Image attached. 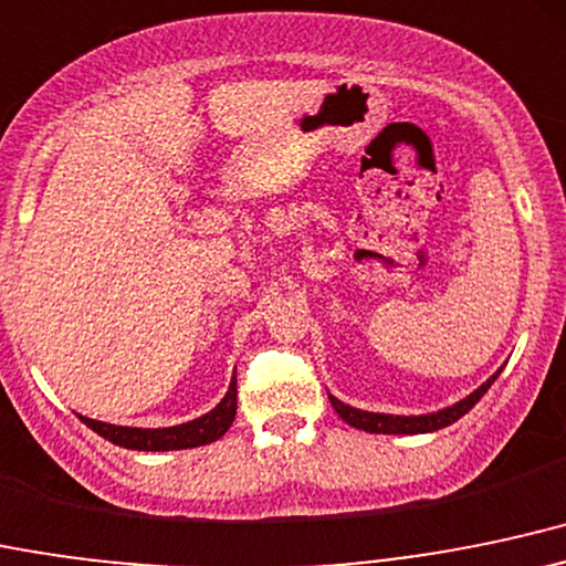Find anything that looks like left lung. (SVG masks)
<instances>
[{
  "label": "left lung",
  "instance_id": "left-lung-1",
  "mask_svg": "<svg viewBox=\"0 0 566 566\" xmlns=\"http://www.w3.org/2000/svg\"><path fill=\"white\" fill-rule=\"evenodd\" d=\"M500 374V371H497ZM497 374L494 377H489L484 385L475 387L468 398H462V401H457L454 406H447V409L441 411H433V415H420V417H398V415H374V411H364V409H353V406L342 403L339 398L328 396V401L336 409V415L342 417L347 424H353V428L358 430H366V433H387V436H415V433H433V430H441L447 428V424H452L460 420L462 415H468V411L473 409L475 403L481 401V396L492 387L494 379H497Z\"/></svg>",
  "mask_w": 566,
  "mask_h": 566
}]
</instances>
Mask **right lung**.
I'll use <instances>...</instances> for the list:
<instances>
[{"label": "right lung", "mask_w": 566, "mask_h": 566, "mask_svg": "<svg viewBox=\"0 0 566 566\" xmlns=\"http://www.w3.org/2000/svg\"><path fill=\"white\" fill-rule=\"evenodd\" d=\"M234 415H238V377H232L230 390L216 409L192 422L174 424V428H123V424L87 420V417H80V420L117 447L138 449V452H174V449L206 447L221 438L230 430Z\"/></svg>", "instance_id": "1"}]
</instances>
